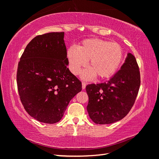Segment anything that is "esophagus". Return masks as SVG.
Segmentation results:
<instances>
[{"mask_svg": "<svg viewBox=\"0 0 159 159\" xmlns=\"http://www.w3.org/2000/svg\"><path fill=\"white\" fill-rule=\"evenodd\" d=\"M86 86V83L85 82H82V88L83 89H85Z\"/></svg>", "mask_w": 159, "mask_h": 159, "instance_id": "esophagus-1", "label": "esophagus"}]
</instances>
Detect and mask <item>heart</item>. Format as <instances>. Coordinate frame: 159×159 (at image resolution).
Masks as SVG:
<instances>
[{"label": "heart", "instance_id": "b5f03b06", "mask_svg": "<svg viewBox=\"0 0 159 159\" xmlns=\"http://www.w3.org/2000/svg\"><path fill=\"white\" fill-rule=\"evenodd\" d=\"M120 45L99 39H85L78 46L70 47L66 52L69 67L75 75L80 74L89 61L90 69L83 74L85 79L97 75L100 79L109 78L115 73L123 59Z\"/></svg>", "mask_w": 159, "mask_h": 159}]
</instances>
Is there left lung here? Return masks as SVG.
Instances as JSON below:
<instances>
[{
  "label": "left lung",
  "instance_id": "1",
  "mask_svg": "<svg viewBox=\"0 0 159 159\" xmlns=\"http://www.w3.org/2000/svg\"><path fill=\"white\" fill-rule=\"evenodd\" d=\"M139 86L140 72L138 62L128 53L121 68L109 80L86 86L90 118L96 124H109L121 120L133 107Z\"/></svg>",
  "mask_w": 159,
  "mask_h": 159
}]
</instances>
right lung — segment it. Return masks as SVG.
Masks as SVG:
<instances>
[{
  "instance_id": "1",
  "label": "right lung",
  "mask_w": 159,
  "mask_h": 159,
  "mask_svg": "<svg viewBox=\"0 0 159 159\" xmlns=\"http://www.w3.org/2000/svg\"><path fill=\"white\" fill-rule=\"evenodd\" d=\"M64 32H52L34 38L18 63L17 83L26 111L40 122L55 123L66 107L82 90L80 80L66 66Z\"/></svg>"
}]
</instances>
